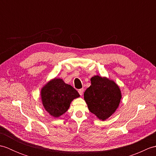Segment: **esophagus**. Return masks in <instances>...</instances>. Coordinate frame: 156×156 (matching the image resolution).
<instances>
[{"mask_svg": "<svg viewBox=\"0 0 156 156\" xmlns=\"http://www.w3.org/2000/svg\"><path fill=\"white\" fill-rule=\"evenodd\" d=\"M83 92H84V89L83 88L79 89V90H78V92H79V94H80V96H82V94H83Z\"/></svg>", "mask_w": 156, "mask_h": 156, "instance_id": "1", "label": "esophagus"}]
</instances>
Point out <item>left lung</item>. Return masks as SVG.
Instances as JSON below:
<instances>
[{
    "label": "left lung",
    "instance_id": "left-lung-1",
    "mask_svg": "<svg viewBox=\"0 0 156 156\" xmlns=\"http://www.w3.org/2000/svg\"><path fill=\"white\" fill-rule=\"evenodd\" d=\"M90 81L91 85L84 93V101L89 111L105 121L119 107L122 97L121 90L113 80L106 77L94 76Z\"/></svg>",
    "mask_w": 156,
    "mask_h": 156
}]
</instances>
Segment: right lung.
I'll list each match as a JSON object with an SVG mask.
<instances>
[{"label":"right lung","instance_id":"right-lung-1","mask_svg":"<svg viewBox=\"0 0 156 156\" xmlns=\"http://www.w3.org/2000/svg\"><path fill=\"white\" fill-rule=\"evenodd\" d=\"M80 94L71 85L61 78H54L41 90V98L44 108L54 117H59L68 110L71 102Z\"/></svg>","mask_w":156,"mask_h":156}]
</instances>
